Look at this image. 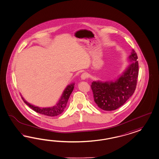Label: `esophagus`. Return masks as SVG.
Listing matches in <instances>:
<instances>
[{
  "label": "esophagus",
  "mask_w": 159,
  "mask_h": 159,
  "mask_svg": "<svg viewBox=\"0 0 159 159\" xmlns=\"http://www.w3.org/2000/svg\"><path fill=\"white\" fill-rule=\"evenodd\" d=\"M88 76H89L88 73L84 72V73H82V75H81V79H82V80H85L88 77Z\"/></svg>",
  "instance_id": "34e87169"
}]
</instances>
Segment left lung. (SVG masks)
Listing matches in <instances>:
<instances>
[{"label": "left lung", "instance_id": "8db88e82", "mask_svg": "<svg viewBox=\"0 0 159 159\" xmlns=\"http://www.w3.org/2000/svg\"><path fill=\"white\" fill-rule=\"evenodd\" d=\"M137 53L132 50L129 66L115 81H94L91 89L95 102L104 111L116 110L122 106L135 90L139 72Z\"/></svg>", "mask_w": 159, "mask_h": 159}]
</instances>
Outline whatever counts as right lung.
Segmentation results:
<instances>
[{"mask_svg": "<svg viewBox=\"0 0 159 159\" xmlns=\"http://www.w3.org/2000/svg\"><path fill=\"white\" fill-rule=\"evenodd\" d=\"M74 86H75L74 83H72L68 86H67L64 91L58 102L56 103V105L52 107H36L30 103H28L27 101H26L22 97H21V98L22 100L24 101V102L28 106H29L31 109H32L34 111L37 113L48 116H58L64 112L65 108L66 107V104L68 101L69 98L72 92L73 91Z\"/></svg>", "mask_w": 159, "mask_h": 159, "instance_id": "right-lung-1", "label": "right lung"}]
</instances>
